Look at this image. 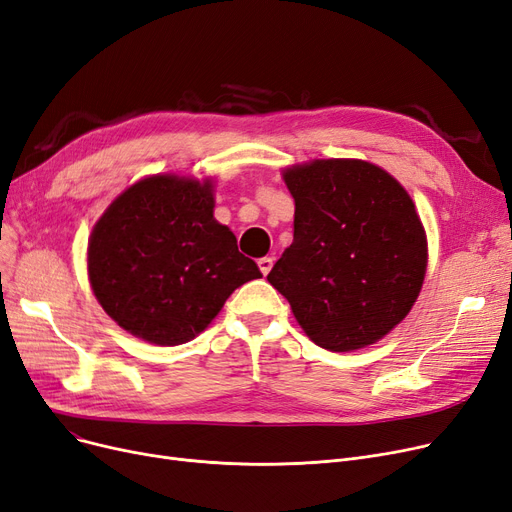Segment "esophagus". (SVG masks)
Wrapping results in <instances>:
<instances>
[{
  "mask_svg": "<svg viewBox=\"0 0 512 512\" xmlns=\"http://www.w3.org/2000/svg\"><path fill=\"white\" fill-rule=\"evenodd\" d=\"M257 265H259L261 274H263V276H268V274H270V270H272V265H274V257H261V259L257 261Z\"/></svg>",
  "mask_w": 512,
  "mask_h": 512,
  "instance_id": "esophagus-1",
  "label": "esophagus"
}]
</instances>
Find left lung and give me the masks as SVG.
Listing matches in <instances>:
<instances>
[{
    "mask_svg": "<svg viewBox=\"0 0 512 512\" xmlns=\"http://www.w3.org/2000/svg\"><path fill=\"white\" fill-rule=\"evenodd\" d=\"M282 177L295 198V232L270 284L328 351L383 339L408 316L427 272V234L410 194L358 159H316Z\"/></svg>",
    "mask_w": 512,
    "mask_h": 512,
    "instance_id": "8db88e82",
    "label": "left lung"
}]
</instances>
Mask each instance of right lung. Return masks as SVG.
<instances>
[{"label":"right lung","instance_id":"right-lung-1","mask_svg":"<svg viewBox=\"0 0 512 512\" xmlns=\"http://www.w3.org/2000/svg\"><path fill=\"white\" fill-rule=\"evenodd\" d=\"M213 207L211 180L167 173L129 186L98 219L87 244L92 291L133 337L188 343L238 286L261 278Z\"/></svg>","mask_w":512,"mask_h":512}]
</instances>
